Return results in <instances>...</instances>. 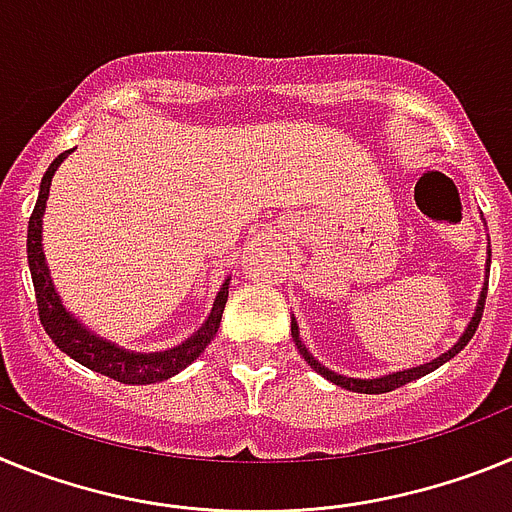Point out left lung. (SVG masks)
<instances>
[{"instance_id":"obj_1","label":"left lung","mask_w":512,"mask_h":512,"mask_svg":"<svg viewBox=\"0 0 512 512\" xmlns=\"http://www.w3.org/2000/svg\"><path fill=\"white\" fill-rule=\"evenodd\" d=\"M487 273H490V257H487ZM484 299H487V283H484L482 299H479L477 311H474V317H471L469 327H466L464 335L459 337V342H456V345H453V348L448 350V353H443L441 358H435V361L425 363V366H417V368H407V371L389 373V376H381V379H348V376H340V373L330 371V368H324L322 363L311 358V353L304 348V342H301L299 327H296V322H291V335H293V342H296V348H299V353L304 355V361L309 363V366L314 368V371L322 373V376L327 381H332V384L342 386V389L358 391V394H384V391H394V389H399V386H404V384H410V381L420 379V376H425V373L435 371V368H438V366H443V363H446V361H451V358L456 353H461L466 342H469L471 337H474V332H477L479 319H482V311H484Z\"/></svg>"}]
</instances>
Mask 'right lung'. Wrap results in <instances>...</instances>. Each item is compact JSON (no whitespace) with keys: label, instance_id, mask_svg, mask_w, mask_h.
Listing matches in <instances>:
<instances>
[{"label":"right lung","instance_id":"add662e5","mask_svg":"<svg viewBox=\"0 0 512 512\" xmlns=\"http://www.w3.org/2000/svg\"><path fill=\"white\" fill-rule=\"evenodd\" d=\"M66 154L69 151L53 159L51 167L43 175L41 193H38V201H35V208L28 221V265L30 275H33L35 304H38V317H41L43 330L56 342V348L64 350L69 358H74V361L87 366L90 371L102 373V376H108L113 381H121V384H157V381L170 379V376L180 373L185 366H190L206 350L208 342L216 337L226 299H229V283H224V288H221L216 301H213L211 314H208L201 330L195 332L193 337H188L182 345L164 350V353H126V350L115 348L110 342L100 340V337L84 330L82 324L71 317L69 311L64 309V304H61L59 293H56L51 283V275H48L46 255H43L41 244V224L43 211H46L48 188H51V177L56 167L66 159Z\"/></svg>","mask_w":512,"mask_h":512}]
</instances>
